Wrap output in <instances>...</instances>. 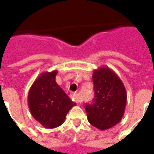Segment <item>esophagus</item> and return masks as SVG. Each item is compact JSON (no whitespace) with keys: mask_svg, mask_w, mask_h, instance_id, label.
I'll list each match as a JSON object with an SVG mask.
<instances>
[{"mask_svg":"<svg viewBox=\"0 0 154 154\" xmlns=\"http://www.w3.org/2000/svg\"><path fill=\"white\" fill-rule=\"evenodd\" d=\"M71 96H72V98H73V100H74L76 103H80V102H81V98H80L79 93H77V92H73V93L71 94Z\"/></svg>","mask_w":154,"mask_h":154,"instance_id":"esophagus-1","label":"esophagus"}]
</instances>
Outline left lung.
Here are the masks:
<instances>
[{
    "label": "left lung",
    "mask_w": 154,
    "mask_h": 154,
    "mask_svg": "<svg viewBox=\"0 0 154 154\" xmlns=\"http://www.w3.org/2000/svg\"><path fill=\"white\" fill-rule=\"evenodd\" d=\"M95 96L86 103L87 119L99 130H106L121 121L127 103V92L121 79L108 67L102 66L92 74Z\"/></svg>",
    "instance_id": "1"
}]
</instances>
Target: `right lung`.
I'll return each mask as SVG.
<instances>
[{"mask_svg":"<svg viewBox=\"0 0 154 154\" xmlns=\"http://www.w3.org/2000/svg\"><path fill=\"white\" fill-rule=\"evenodd\" d=\"M57 70L44 72L33 82L28 92V106L35 120L46 128L62 125L76 103L56 81Z\"/></svg>","mask_w":154,"mask_h":154,"instance_id":"obj_1","label":"right lung"}]
</instances>
